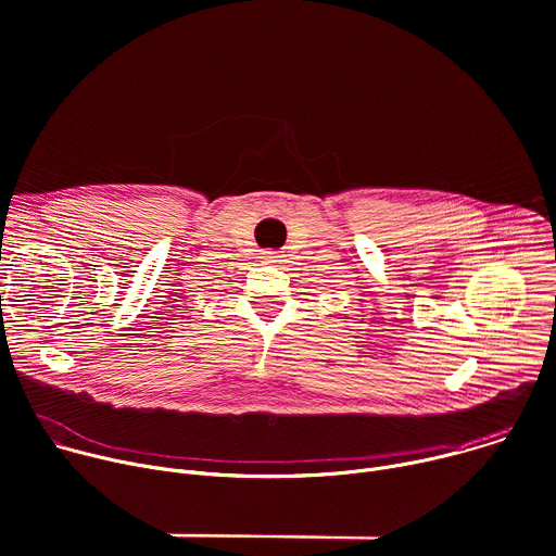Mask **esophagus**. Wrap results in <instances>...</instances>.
I'll use <instances>...</instances> for the list:
<instances>
[{"mask_svg":"<svg viewBox=\"0 0 556 556\" xmlns=\"http://www.w3.org/2000/svg\"><path fill=\"white\" fill-rule=\"evenodd\" d=\"M262 262H266V264H275V262H279V255H277L275 251H266V253L262 255Z\"/></svg>","mask_w":556,"mask_h":556,"instance_id":"1","label":"esophagus"}]
</instances>
